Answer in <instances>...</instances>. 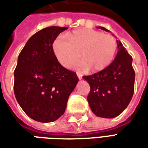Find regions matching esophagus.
<instances>
[{
    "mask_svg": "<svg viewBox=\"0 0 148 148\" xmlns=\"http://www.w3.org/2000/svg\"><path fill=\"white\" fill-rule=\"evenodd\" d=\"M77 77H78V79H79V80H81V79L82 78V75L80 73H77Z\"/></svg>",
    "mask_w": 148,
    "mask_h": 148,
    "instance_id": "esophagus-1",
    "label": "esophagus"
}]
</instances>
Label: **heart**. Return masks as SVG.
Returning a JSON list of instances; mask_svg holds the SVG:
<instances>
[{"label": "heart", "instance_id": "heart-1", "mask_svg": "<svg viewBox=\"0 0 148 148\" xmlns=\"http://www.w3.org/2000/svg\"><path fill=\"white\" fill-rule=\"evenodd\" d=\"M117 50L114 37L108 34L86 28L75 29L67 35L56 37L52 43V51L59 63L64 66L80 57L82 61L73 66L81 70L100 71L111 63Z\"/></svg>", "mask_w": 148, "mask_h": 148}]
</instances>
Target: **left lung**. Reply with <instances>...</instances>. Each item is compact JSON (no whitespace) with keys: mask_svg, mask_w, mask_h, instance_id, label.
I'll use <instances>...</instances> for the list:
<instances>
[{"mask_svg":"<svg viewBox=\"0 0 148 148\" xmlns=\"http://www.w3.org/2000/svg\"><path fill=\"white\" fill-rule=\"evenodd\" d=\"M101 30L109 32L103 27ZM118 51L109 66L83 78L90 84L87 97L94 114L103 118H114L121 114L130 103L134 93L135 71L132 58L120 40H116Z\"/></svg>","mask_w":148,"mask_h":148,"instance_id":"obj_1","label":"left lung"}]
</instances>
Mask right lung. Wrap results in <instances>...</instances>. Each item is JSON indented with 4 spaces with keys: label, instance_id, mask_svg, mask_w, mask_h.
Masks as SVG:
<instances>
[{
    "label": "right lung",
    "instance_id": "1",
    "mask_svg": "<svg viewBox=\"0 0 148 148\" xmlns=\"http://www.w3.org/2000/svg\"><path fill=\"white\" fill-rule=\"evenodd\" d=\"M66 27H46L27 40L14 71V93L26 114L48 123L64 113L68 98L78 82L76 73L62 66L52 43Z\"/></svg>",
    "mask_w": 148,
    "mask_h": 148
}]
</instances>
